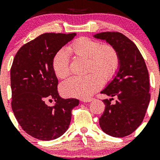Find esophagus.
<instances>
[{"label": "esophagus", "instance_id": "34e87169", "mask_svg": "<svg viewBox=\"0 0 160 160\" xmlns=\"http://www.w3.org/2000/svg\"><path fill=\"white\" fill-rule=\"evenodd\" d=\"M94 100V98H89V99H83V100L82 101V102H91L92 101Z\"/></svg>", "mask_w": 160, "mask_h": 160}]
</instances>
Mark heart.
Returning <instances> with one entry per match:
<instances>
[{
	"label": "heart",
	"mask_w": 160,
	"mask_h": 160,
	"mask_svg": "<svg viewBox=\"0 0 160 160\" xmlns=\"http://www.w3.org/2000/svg\"><path fill=\"white\" fill-rule=\"evenodd\" d=\"M67 52L78 57L88 58V71L85 77H72L61 86L62 92L69 97L89 98L101 89L105 80L111 79L120 65L118 53L111 45H101L99 42L89 38H80L67 47ZM52 68L57 78L64 79L70 74L69 57L64 50L54 55Z\"/></svg>",
	"instance_id": "obj_1"
}]
</instances>
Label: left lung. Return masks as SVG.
I'll use <instances>...</instances> for the list:
<instances>
[{
  "instance_id": "obj_1",
  "label": "left lung",
  "mask_w": 160,
  "mask_h": 160,
  "mask_svg": "<svg viewBox=\"0 0 160 160\" xmlns=\"http://www.w3.org/2000/svg\"><path fill=\"white\" fill-rule=\"evenodd\" d=\"M93 37L114 47L120 58L116 75L101 92L111 98L102 101L105 109L99 118V125L102 131L111 136H127L142 122L150 103L146 64L136 45L121 33L102 32ZM113 97L117 98L115 104L111 103Z\"/></svg>"
}]
</instances>
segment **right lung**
<instances>
[{
  "mask_svg": "<svg viewBox=\"0 0 160 160\" xmlns=\"http://www.w3.org/2000/svg\"><path fill=\"white\" fill-rule=\"evenodd\" d=\"M76 33H45L19 49L10 69L12 109L25 132L50 141L67 131L76 98L64 99L57 90L58 79L52 68L54 55L74 39ZM52 98L50 107L45 100Z\"/></svg>",
  "mask_w": 160,
  "mask_h": 160,
  "instance_id": "obj_1",
  "label": "right lung"
}]
</instances>
